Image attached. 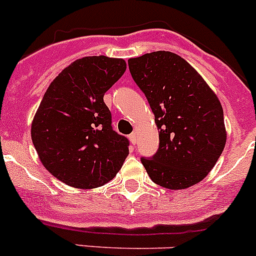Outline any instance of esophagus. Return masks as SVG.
Instances as JSON below:
<instances>
[{"label": "esophagus", "mask_w": 256, "mask_h": 256, "mask_svg": "<svg viewBox=\"0 0 256 256\" xmlns=\"http://www.w3.org/2000/svg\"><path fill=\"white\" fill-rule=\"evenodd\" d=\"M129 140H130V143L133 144V146H136V133H132L130 136H129Z\"/></svg>", "instance_id": "1"}]
</instances>
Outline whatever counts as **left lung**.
<instances>
[{
    "label": "left lung",
    "instance_id": "8db88e82",
    "mask_svg": "<svg viewBox=\"0 0 256 256\" xmlns=\"http://www.w3.org/2000/svg\"><path fill=\"white\" fill-rule=\"evenodd\" d=\"M129 71L144 92L159 130V149L142 158L156 185L182 190L204 180L220 159L226 140L217 94L185 59L154 52L128 60Z\"/></svg>",
    "mask_w": 256,
    "mask_h": 256
}]
</instances>
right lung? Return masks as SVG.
Instances as JSON below:
<instances>
[{
    "mask_svg": "<svg viewBox=\"0 0 256 256\" xmlns=\"http://www.w3.org/2000/svg\"><path fill=\"white\" fill-rule=\"evenodd\" d=\"M126 69L123 59L85 56L49 85L30 134L42 164L58 180L76 188H96L120 170L129 142L113 130L104 96Z\"/></svg>",
    "mask_w": 256,
    "mask_h": 256,
    "instance_id": "obj_1",
    "label": "right lung"
}]
</instances>
